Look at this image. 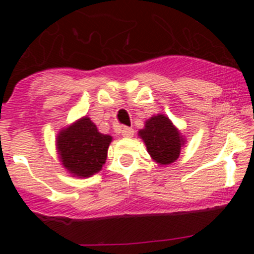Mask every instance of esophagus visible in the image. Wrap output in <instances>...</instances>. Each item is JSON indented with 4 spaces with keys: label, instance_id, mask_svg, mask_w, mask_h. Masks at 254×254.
<instances>
[{
    "label": "esophagus",
    "instance_id": "1",
    "mask_svg": "<svg viewBox=\"0 0 254 254\" xmlns=\"http://www.w3.org/2000/svg\"><path fill=\"white\" fill-rule=\"evenodd\" d=\"M120 133H122L125 137H132L133 136V129L131 127H122L120 129Z\"/></svg>",
    "mask_w": 254,
    "mask_h": 254
}]
</instances>
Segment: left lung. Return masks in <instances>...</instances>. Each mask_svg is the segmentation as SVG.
<instances>
[{
  "label": "left lung",
  "instance_id": "1",
  "mask_svg": "<svg viewBox=\"0 0 254 254\" xmlns=\"http://www.w3.org/2000/svg\"><path fill=\"white\" fill-rule=\"evenodd\" d=\"M138 134L146 145L151 158L161 165L174 163L185 145L178 129L163 114L154 116L146 121L145 128L141 129Z\"/></svg>",
  "mask_w": 254,
  "mask_h": 254
}]
</instances>
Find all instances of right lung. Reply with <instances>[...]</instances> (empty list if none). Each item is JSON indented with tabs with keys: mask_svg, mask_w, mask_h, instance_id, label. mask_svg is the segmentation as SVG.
Segmentation results:
<instances>
[{
	"mask_svg": "<svg viewBox=\"0 0 254 254\" xmlns=\"http://www.w3.org/2000/svg\"><path fill=\"white\" fill-rule=\"evenodd\" d=\"M112 137L98 131L90 118L84 117L60 132L57 146L62 165L77 177H90L107 160Z\"/></svg>",
	"mask_w": 254,
	"mask_h": 254,
	"instance_id": "right-lung-1",
	"label": "right lung"
}]
</instances>
